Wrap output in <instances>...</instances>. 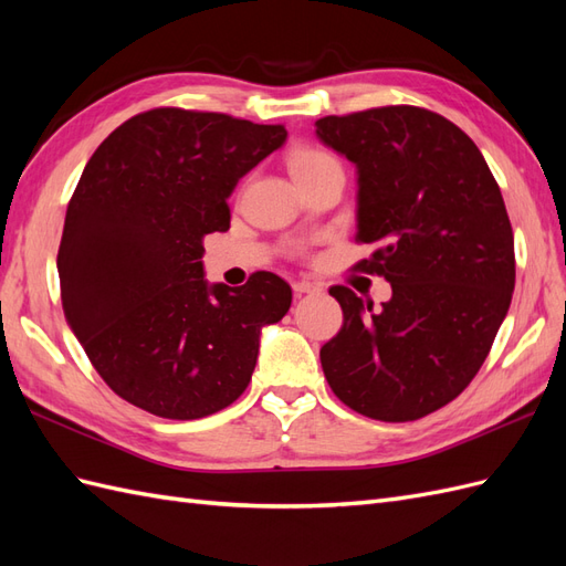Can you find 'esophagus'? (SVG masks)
<instances>
[{"mask_svg": "<svg viewBox=\"0 0 566 566\" xmlns=\"http://www.w3.org/2000/svg\"><path fill=\"white\" fill-rule=\"evenodd\" d=\"M293 290H295L297 297H302V295H310V293H318L321 287L316 283H310V281H297V283H293Z\"/></svg>", "mask_w": 566, "mask_h": 566, "instance_id": "esophagus-1", "label": "esophagus"}]
</instances>
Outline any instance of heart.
Segmentation results:
<instances>
[{"instance_id": "1", "label": "heart", "mask_w": 566, "mask_h": 566, "mask_svg": "<svg viewBox=\"0 0 566 566\" xmlns=\"http://www.w3.org/2000/svg\"><path fill=\"white\" fill-rule=\"evenodd\" d=\"M287 165H290V172H293V177L297 181V179H304V177H312V175L321 172V169H325V167H335L339 163H337L333 153L323 150V148L297 146V148L290 150Z\"/></svg>"}]
</instances>
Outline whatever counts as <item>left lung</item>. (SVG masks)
I'll return each instance as SVG.
<instances>
[{"label": "left lung", "instance_id": "obj_1", "mask_svg": "<svg viewBox=\"0 0 566 566\" xmlns=\"http://www.w3.org/2000/svg\"><path fill=\"white\" fill-rule=\"evenodd\" d=\"M318 139L356 165L354 269L391 283L373 312L333 285L345 323L321 347L335 397L356 413L408 422L465 389L499 333L515 290V235L482 153L451 119L385 106L316 119Z\"/></svg>", "mask_w": 566, "mask_h": 566}]
</instances>
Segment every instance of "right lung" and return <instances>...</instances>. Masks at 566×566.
<instances>
[{"mask_svg":"<svg viewBox=\"0 0 566 566\" xmlns=\"http://www.w3.org/2000/svg\"><path fill=\"white\" fill-rule=\"evenodd\" d=\"M285 136L283 125L153 108L94 150L56 266L65 321L117 397L198 420L250 385L260 333L287 314L293 290L271 271L241 287L210 285L202 238L229 231L238 179Z\"/></svg>","mask_w":566,"mask_h":566,"instance_id":"right-lung-1","label":"right lung"}]
</instances>
